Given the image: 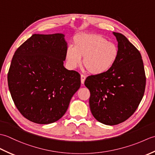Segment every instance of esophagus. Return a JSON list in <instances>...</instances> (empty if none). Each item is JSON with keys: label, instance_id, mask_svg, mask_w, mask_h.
<instances>
[{"label": "esophagus", "instance_id": "34e87169", "mask_svg": "<svg viewBox=\"0 0 155 155\" xmlns=\"http://www.w3.org/2000/svg\"><path fill=\"white\" fill-rule=\"evenodd\" d=\"M86 79V77L84 75L81 74V84H84V81Z\"/></svg>", "mask_w": 155, "mask_h": 155}]
</instances>
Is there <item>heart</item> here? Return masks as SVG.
Wrapping results in <instances>:
<instances>
[{
  "instance_id": "1",
  "label": "heart",
  "mask_w": 155,
  "mask_h": 155,
  "mask_svg": "<svg viewBox=\"0 0 155 155\" xmlns=\"http://www.w3.org/2000/svg\"><path fill=\"white\" fill-rule=\"evenodd\" d=\"M66 59L71 68L81 63L91 74L101 75L113 68L118 57V48L114 43L97 34H81L73 39V47L66 51Z\"/></svg>"
}]
</instances>
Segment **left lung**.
<instances>
[{
	"mask_svg": "<svg viewBox=\"0 0 155 155\" xmlns=\"http://www.w3.org/2000/svg\"><path fill=\"white\" fill-rule=\"evenodd\" d=\"M118 57L110 71L88 77L84 85L90 91L92 114L100 123L116 125L132 115L143 97L146 77L142 57L127 38L113 32Z\"/></svg>",
	"mask_w": 155,
	"mask_h": 155,
	"instance_id": "obj_1",
	"label": "left lung"
}]
</instances>
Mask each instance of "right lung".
<instances>
[{"label":"right lung","instance_id":"right-lung-1","mask_svg":"<svg viewBox=\"0 0 155 155\" xmlns=\"http://www.w3.org/2000/svg\"><path fill=\"white\" fill-rule=\"evenodd\" d=\"M64 35L34 34L17 48L8 73V84L23 117L41 124L63 116L81 87V76L64 67Z\"/></svg>","mask_w":155,"mask_h":155}]
</instances>
